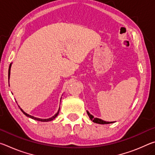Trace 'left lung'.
<instances>
[{
    "label": "left lung",
    "instance_id": "1",
    "mask_svg": "<svg viewBox=\"0 0 155 155\" xmlns=\"http://www.w3.org/2000/svg\"><path fill=\"white\" fill-rule=\"evenodd\" d=\"M87 114L88 115V116L90 117V118L91 120H92V121L94 123H97V124H111V123H114V122H106V121H104V120H101V119H99V118H97V117H94L92 115H91L89 111H87Z\"/></svg>",
    "mask_w": 155,
    "mask_h": 155
}]
</instances>
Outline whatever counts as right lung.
Returning a JSON list of instances; mask_svg holds the SVG:
<instances>
[{
    "label": "right lung",
    "mask_w": 155,
    "mask_h": 155,
    "mask_svg": "<svg viewBox=\"0 0 155 155\" xmlns=\"http://www.w3.org/2000/svg\"><path fill=\"white\" fill-rule=\"evenodd\" d=\"M11 67H12V64H10V65H9V71H8V79H9V77H10V70H11ZM19 107V108L20 109V110L21 111H22V112L23 113V114H24L26 116H27V117H30V118H32V119H33V120H38V121H40V122H49V121H51V120H54V118H55V117L57 116V115L59 114V109H60V108L59 109V110H58V111H57V113H56V114H54V115H53V116L52 117H50V118H48V119H41V118H38V117H33V116H32V115H28V114H27V113H25L24 111H23V110L20 108V106H18Z\"/></svg>",
    "instance_id": "add662e5"
}]
</instances>
